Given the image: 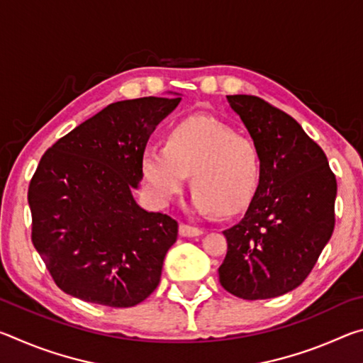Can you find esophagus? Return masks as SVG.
<instances>
[{"label":"esophagus","instance_id":"esophagus-1","mask_svg":"<svg viewBox=\"0 0 363 363\" xmlns=\"http://www.w3.org/2000/svg\"><path fill=\"white\" fill-rule=\"evenodd\" d=\"M179 233L182 237H199L203 233V230L199 229V227L189 225V224H181L179 225Z\"/></svg>","mask_w":363,"mask_h":363}]
</instances>
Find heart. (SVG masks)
Here are the masks:
<instances>
[{
  "label": "heart",
  "mask_w": 363,
  "mask_h": 363,
  "mask_svg": "<svg viewBox=\"0 0 363 363\" xmlns=\"http://www.w3.org/2000/svg\"><path fill=\"white\" fill-rule=\"evenodd\" d=\"M143 174L158 203L173 200L190 174L196 211L235 214L253 200L261 160L251 139L216 120L194 116L171 128L164 147H145Z\"/></svg>",
  "instance_id": "heart-1"
}]
</instances>
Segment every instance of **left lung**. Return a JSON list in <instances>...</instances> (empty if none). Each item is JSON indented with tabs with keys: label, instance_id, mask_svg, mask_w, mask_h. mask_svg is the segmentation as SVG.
<instances>
[{
	"label": "left lung",
	"instance_id": "8db88e82",
	"mask_svg": "<svg viewBox=\"0 0 363 363\" xmlns=\"http://www.w3.org/2000/svg\"><path fill=\"white\" fill-rule=\"evenodd\" d=\"M259 152L248 210L223 233L219 281L233 296H281L306 280L335 229L336 177L327 155L284 110L261 97L227 96Z\"/></svg>",
	"mask_w": 363,
	"mask_h": 363
}]
</instances>
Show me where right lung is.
Returning <instances> with one entry per match:
<instances>
[{
	"label": "right lung",
	"instance_id": "add662e5",
	"mask_svg": "<svg viewBox=\"0 0 363 363\" xmlns=\"http://www.w3.org/2000/svg\"><path fill=\"white\" fill-rule=\"evenodd\" d=\"M181 97L110 104L45 152L28 186L32 242L64 293L131 307L160 284L177 223L133 196L155 126Z\"/></svg>",
	"mask_w": 363,
	"mask_h": 363
}]
</instances>
